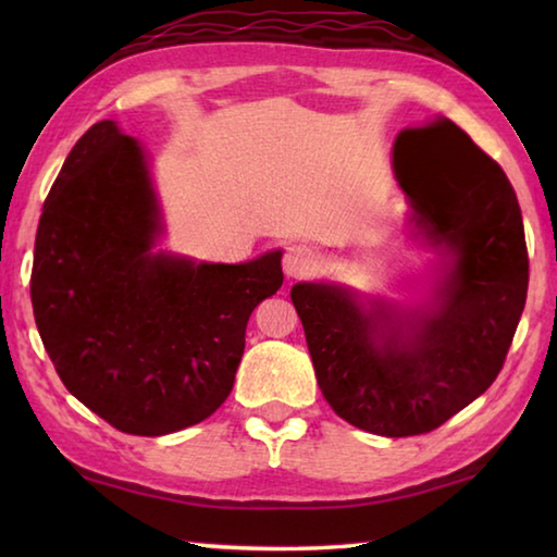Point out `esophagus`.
Instances as JSON below:
<instances>
[{"label": "esophagus", "mask_w": 557, "mask_h": 557, "mask_svg": "<svg viewBox=\"0 0 557 557\" xmlns=\"http://www.w3.org/2000/svg\"><path fill=\"white\" fill-rule=\"evenodd\" d=\"M317 268V252L309 248V245H289L285 250V256H282V270H285V275L292 280H301L307 275H312Z\"/></svg>", "instance_id": "1"}]
</instances>
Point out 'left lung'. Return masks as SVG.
<instances>
[{
  "label": "left lung",
  "instance_id": "left-lung-1",
  "mask_svg": "<svg viewBox=\"0 0 557 557\" xmlns=\"http://www.w3.org/2000/svg\"><path fill=\"white\" fill-rule=\"evenodd\" d=\"M393 159L414 223L455 256L435 312L403 338L395 314L366 312L338 287L295 285L289 297L338 418L410 437L445 425L504 369L525 305L528 250L511 182L455 122L400 132ZM412 161L431 178L408 177Z\"/></svg>",
  "mask_w": 557,
  "mask_h": 557
}]
</instances>
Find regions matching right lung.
Listing matches in <instances>:
<instances>
[{"label":"right lung","instance_id":"add662e5","mask_svg":"<svg viewBox=\"0 0 557 557\" xmlns=\"http://www.w3.org/2000/svg\"><path fill=\"white\" fill-rule=\"evenodd\" d=\"M159 213L145 154L100 120L44 201L32 305L75 398L127 435L191 428L233 391L245 326L282 287L280 252L243 265L154 256Z\"/></svg>","mask_w":557,"mask_h":557}]
</instances>
